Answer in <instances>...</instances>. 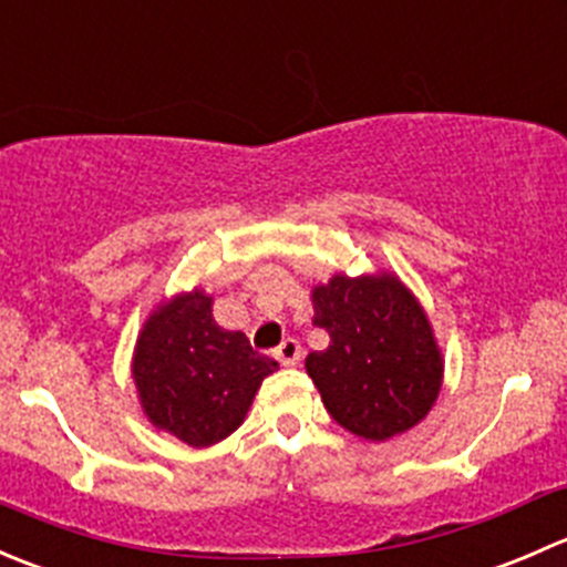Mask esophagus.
Segmentation results:
<instances>
[{"label":"esophagus","instance_id":"34e87169","mask_svg":"<svg viewBox=\"0 0 567 567\" xmlns=\"http://www.w3.org/2000/svg\"><path fill=\"white\" fill-rule=\"evenodd\" d=\"M274 359H277L279 364H285V368H296V364L301 362L299 340H293V337L282 340V346H279L277 351H274Z\"/></svg>","mask_w":567,"mask_h":567}]
</instances>
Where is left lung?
Here are the masks:
<instances>
[{"instance_id": "8db88e82", "label": "left lung", "mask_w": 567, "mask_h": 567, "mask_svg": "<svg viewBox=\"0 0 567 567\" xmlns=\"http://www.w3.org/2000/svg\"><path fill=\"white\" fill-rule=\"evenodd\" d=\"M329 348L305 368L326 411L364 442H390L431 414L444 357L431 318L392 271L334 274L310 293Z\"/></svg>"}]
</instances>
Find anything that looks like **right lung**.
<instances>
[{
	"label": "right lung",
	"mask_w": 567,
	"mask_h": 567,
	"mask_svg": "<svg viewBox=\"0 0 567 567\" xmlns=\"http://www.w3.org/2000/svg\"><path fill=\"white\" fill-rule=\"evenodd\" d=\"M279 370L244 331L214 320V296L183 290L153 307L136 334L131 379L142 414L188 447H214L244 425L262 379Z\"/></svg>",
	"instance_id": "right-lung-1"
}]
</instances>
